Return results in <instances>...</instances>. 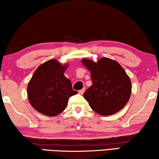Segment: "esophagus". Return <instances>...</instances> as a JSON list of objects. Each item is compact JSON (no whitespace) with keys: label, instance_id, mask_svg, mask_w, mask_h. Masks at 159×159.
<instances>
[{"label":"esophagus","instance_id":"esophagus-1","mask_svg":"<svg viewBox=\"0 0 159 159\" xmlns=\"http://www.w3.org/2000/svg\"><path fill=\"white\" fill-rule=\"evenodd\" d=\"M84 91H85V89H81V90H79V94H83L84 93Z\"/></svg>","mask_w":159,"mask_h":159}]
</instances>
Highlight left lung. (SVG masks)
I'll return each mask as SVG.
<instances>
[{
    "label": "left lung",
    "instance_id": "1",
    "mask_svg": "<svg viewBox=\"0 0 159 159\" xmlns=\"http://www.w3.org/2000/svg\"><path fill=\"white\" fill-rule=\"evenodd\" d=\"M83 64L91 71L93 84L84 93L95 112L101 116L114 114L129 100L131 84L119 63L108 58L97 63L83 59Z\"/></svg>",
    "mask_w": 159,
    "mask_h": 159
}]
</instances>
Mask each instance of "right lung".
Wrapping results in <instances>:
<instances>
[{
    "mask_svg": "<svg viewBox=\"0 0 159 159\" xmlns=\"http://www.w3.org/2000/svg\"><path fill=\"white\" fill-rule=\"evenodd\" d=\"M66 68L56 60H50L37 68L28 83L29 102L42 114L58 115L67 107L70 97L77 93L63 74Z\"/></svg>",
    "mask_w": 159,
    "mask_h": 159,
    "instance_id": "right-lung-1",
    "label": "right lung"
}]
</instances>
